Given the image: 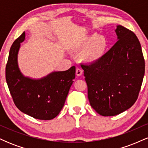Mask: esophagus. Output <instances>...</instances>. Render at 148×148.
Segmentation results:
<instances>
[{
  "label": "esophagus",
  "mask_w": 148,
  "mask_h": 148,
  "mask_svg": "<svg viewBox=\"0 0 148 148\" xmlns=\"http://www.w3.org/2000/svg\"><path fill=\"white\" fill-rule=\"evenodd\" d=\"M76 76H80L83 74V70L81 69H80L79 67H76Z\"/></svg>",
  "instance_id": "obj_1"
}]
</instances>
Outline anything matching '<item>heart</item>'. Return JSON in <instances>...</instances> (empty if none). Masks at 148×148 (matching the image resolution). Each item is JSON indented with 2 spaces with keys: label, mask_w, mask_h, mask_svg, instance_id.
<instances>
[{
  "label": "heart",
  "mask_w": 148,
  "mask_h": 148,
  "mask_svg": "<svg viewBox=\"0 0 148 148\" xmlns=\"http://www.w3.org/2000/svg\"><path fill=\"white\" fill-rule=\"evenodd\" d=\"M108 41L103 35L95 33L86 36L73 43V50L82 49L79 59L84 63L94 64L99 62L106 55Z\"/></svg>",
  "instance_id": "heart-1"
}]
</instances>
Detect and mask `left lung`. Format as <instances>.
<instances>
[{
  "label": "left lung",
  "mask_w": 148,
  "mask_h": 148,
  "mask_svg": "<svg viewBox=\"0 0 148 148\" xmlns=\"http://www.w3.org/2000/svg\"><path fill=\"white\" fill-rule=\"evenodd\" d=\"M118 41L99 62L82 64L90 106L103 116L129 109L138 99L145 74V60L136 35L123 25Z\"/></svg>",
  "instance_id": "obj_1"
}]
</instances>
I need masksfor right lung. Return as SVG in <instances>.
I'll use <instances>...</instances> for the list:
<instances>
[{
    "label": "right lung",
    "instance_id": "right-lung-1",
    "mask_svg": "<svg viewBox=\"0 0 148 148\" xmlns=\"http://www.w3.org/2000/svg\"><path fill=\"white\" fill-rule=\"evenodd\" d=\"M25 33L13 42L5 68L7 84L14 104L21 112L38 120L56 118L64 106L75 79L74 66L64 72H54L41 79L25 77L20 72L17 55Z\"/></svg>",
    "mask_w": 148,
    "mask_h": 148
}]
</instances>
